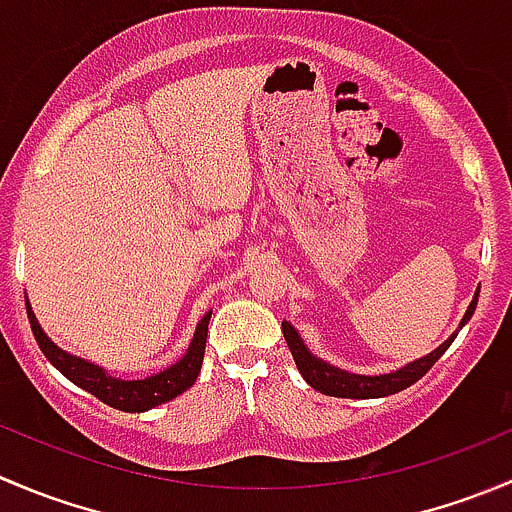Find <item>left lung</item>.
I'll return each mask as SVG.
<instances>
[{
    "instance_id": "1",
    "label": "left lung",
    "mask_w": 512,
    "mask_h": 512,
    "mask_svg": "<svg viewBox=\"0 0 512 512\" xmlns=\"http://www.w3.org/2000/svg\"><path fill=\"white\" fill-rule=\"evenodd\" d=\"M478 295L480 287L475 292L473 302L465 310L463 320H460L458 330L443 342V345L435 347L433 352H428L425 357H418V360L408 362V365L398 367L393 372H385V375H357V372H347L340 370V367L330 365L322 357H315L310 350H307L305 340L300 337V332L292 327V322L282 320V335H285L287 347H290L292 357H295V365L300 370V375L305 377V382L310 388L320 390L322 395H332V398H352V400H370V398H385V395H395L400 390L410 388L413 382H418L430 367L438 362V357L453 345V340L458 337L460 327L468 325V320L473 317L475 305H478Z\"/></svg>"
}]
</instances>
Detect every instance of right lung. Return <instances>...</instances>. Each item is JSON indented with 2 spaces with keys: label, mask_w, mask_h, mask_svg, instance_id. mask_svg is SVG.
<instances>
[{
  "label": "right lung",
  "mask_w": 512,
  "mask_h": 512,
  "mask_svg": "<svg viewBox=\"0 0 512 512\" xmlns=\"http://www.w3.org/2000/svg\"><path fill=\"white\" fill-rule=\"evenodd\" d=\"M27 317L29 325H32L34 340H37L39 350L47 355V360L62 372L67 380H72L77 388L87 390L94 398L102 400L109 408L124 410V413H145V410L157 408L162 403H170L172 398L185 393L187 388H192L200 375L202 357H205V342H207V325H210L212 310L205 312L200 322L195 327V335H192L190 347L185 350V355L177 362H172L165 370L155 372L150 377H142V380H122V377H114L104 370L97 362H89L84 357L72 355V352L62 350L57 342L49 340L47 332L39 325L37 315H34L32 305H29L27 295Z\"/></svg>",
  "instance_id": "1"
}]
</instances>
